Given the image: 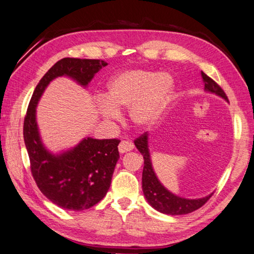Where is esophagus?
<instances>
[{
  "mask_svg": "<svg viewBox=\"0 0 254 254\" xmlns=\"http://www.w3.org/2000/svg\"><path fill=\"white\" fill-rule=\"evenodd\" d=\"M134 148V144L130 141H121L119 144V152L126 153L128 151H132Z\"/></svg>",
  "mask_w": 254,
  "mask_h": 254,
  "instance_id": "1",
  "label": "esophagus"
}]
</instances>
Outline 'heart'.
<instances>
[{
  "label": "heart",
  "mask_w": 254,
  "mask_h": 254,
  "mask_svg": "<svg viewBox=\"0 0 254 254\" xmlns=\"http://www.w3.org/2000/svg\"><path fill=\"white\" fill-rule=\"evenodd\" d=\"M174 91V79L166 72L133 69L117 74L108 83L106 99L99 111L106 120L120 117L118 108L130 107V118L136 127H150L165 109Z\"/></svg>",
  "instance_id": "heart-1"
}]
</instances>
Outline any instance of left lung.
Wrapping results in <instances>:
<instances>
[{
    "mask_svg": "<svg viewBox=\"0 0 254 254\" xmlns=\"http://www.w3.org/2000/svg\"><path fill=\"white\" fill-rule=\"evenodd\" d=\"M201 76L205 82V90L211 93H216L221 98L226 99L228 101V97L222 90V88L210 77H208L205 72H201ZM147 132H144L142 135L134 140V144L144 158V167L142 174V188L144 196H145L148 203L162 213L166 215H186L197 210L198 208L202 207L205 203L210 199L212 193L209 196L199 198V199H186V198L178 197L168 191L164 187L160 181L157 180L155 173L153 171L150 152H148L147 145Z\"/></svg>",
    "mask_w": 254,
    "mask_h": 254,
    "instance_id": "left-lung-1",
    "label": "left lung"
}]
</instances>
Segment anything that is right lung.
I'll return each mask as SVG.
<instances>
[{"label": "right lung", "instance_id": "add662e5", "mask_svg": "<svg viewBox=\"0 0 254 254\" xmlns=\"http://www.w3.org/2000/svg\"><path fill=\"white\" fill-rule=\"evenodd\" d=\"M107 64L100 59H61L39 80L24 119V142L34 181L49 200L64 209H89L106 196L120 157L118 150L120 140L87 137L71 150L54 155L45 148L39 136L37 102L55 78L68 76L86 87L94 73Z\"/></svg>", "mask_w": 254, "mask_h": 254}]
</instances>
